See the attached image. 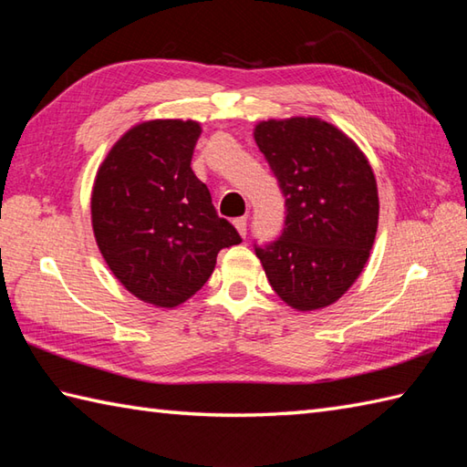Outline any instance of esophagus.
I'll return each instance as SVG.
<instances>
[{"label":"esophagus","mask_w":467,"mask_h":467,"mask_svg":"<svg viewBox=\"0 0 467 467\" xmlns=\"http://www.w3.org/2000/svg\"><path fill=\"white\" fill-rule=\"evenodd\" d=\"M234 228H236V231H239L241 236H246V216L234 218Z\"/></svg>","instance_id":"esophagus-1"}]
</instances>
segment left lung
I'll list each match as a JSON object with an SVG mask.
<instances>
[{
  "instance_id": "8db88e82",
  "label": "left lung",
  "mask_w": 467,
  "mask_h": 467,
  "mask_svg": "<svg viewBox=\"0 0 467 467\" xmlns=\"http://www.w3.org/2000/svg\"><path fill=\"white\" fill-rule=\"evenodd\" d=\"M253 134L286 206L283 234L254 253L286 305L323 309L369 259L379 223L373 168L349 136L315 116L263 120Z\"/></svg>"
}]
</instances>
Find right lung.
Wrapping results in <instances>:
<instances>
[{"instance_id":"1","label":"right lung","mask_w":467,"mask_h":467,"mask_svg":"<svg viewBox=\"0 0 467 467\" xmlns=\"http://www.w3.org/2000/svg\"><path fill=\"white\" fill-rule=\"evenodd\" d=\"M201 132L194 120L132 126L92 188V228L106 265L126 291L162 309L202 289L218 251L241 243L191 168Z\"/></svg>"}]
</instances>
